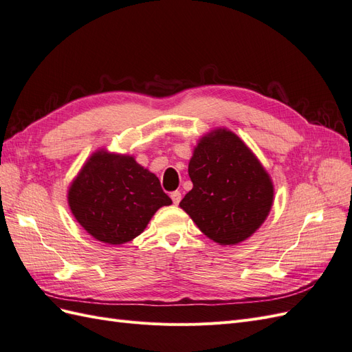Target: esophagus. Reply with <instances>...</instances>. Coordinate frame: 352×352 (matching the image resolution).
<instances>
[{
  "instance_id": "34e87169",
  "label": "esophagus",
  "mask_w": 352,
  "mask_h": 352,
  "mask_svg": "<svg viewBox=\"0 0 352 352\" xmlns=\"http://www.w3.org/2000/svg\"><path fill=\"white\" fill-rule=\"evenodd\" d=\"M170 198H172V201H173V204H179L180 202V199H182V194L179 192V190H173L172 194H170Z\"/></svg>"
}]
</instances>
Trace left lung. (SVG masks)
Returning a JSON list of instances; mask_svg holds the SVG:
<instances>
[{
  "label": "left lung",
  "instance_id": "obj_1",
  "mask_svg": "<svg viewBox=\"0 0 352 352\" xmlns=\"http://www.w3.org/2000/svg\"><path fill=\"white\" fill-rule=\"evenodd\" d=\"M188 173L194 188L179 206L214 242H242L267 217L273 202L272 180L235 133L219 129L202 138Z\"/></svg>",
  "mask_w": 352,
  "mask_h": 352
}]
</instances>
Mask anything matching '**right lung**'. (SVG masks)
<instances>
[{"label":"right lung","instance_id":"1","mask_svg":"<svg viewBox=\"0 0 352 352\" xmlns=\"http://www.w3.org/2000/svg\"><path fill=\"white\" fill-rule=\"evenodd\" d=\"M172 199L158 177L133 157L95 153L69 189L73 216L89 235L120 245L141 235L154 212Z\"/></svg>","mask_w":352,"mask_h":352}]
</instances>
